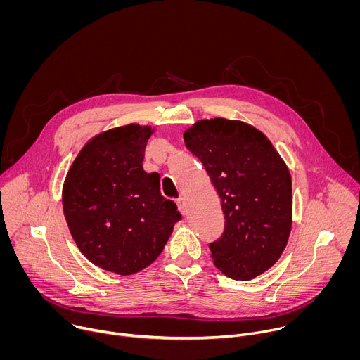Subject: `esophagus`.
I'll return each mask as SVG.
<instances>
[{"mask_svg":"<svg viewBox=\"0 0 360 360\" xmlns=\"http://www.w3.org/2000/svg\"><path fill=\"white\" fill-rule=\"evenodd\" d=\"M176 205H178V210L181 211L182 215H186V214H188V208H186V203H185V199H184V198H178V199H176Z\"/></svg>","mask_w":360,"mask_h":360,"instance_id":"esophagus-1","label":"esophagus"}]
</instances>
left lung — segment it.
Instances as JSON below:
<instances>
[{
  "label": "left lung",
  "mask_w": 360,
  "mask_h": 360,
  "mask_svg": "<svg viewBox=\"0 0 360 360\" xmlns=\"http://www.w3.org/2000/svg\"><path fill=\"white\" fill-rule=\"evenodd\" d=\"M184 141L221 198L225 229L210 243L215 266L232 279L259 276L278 262L292 228L286 164L261 131L242 121H198Z\"/></svg>",
  "instance_id": "1"
}]
</instances>
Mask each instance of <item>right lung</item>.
Segmentation results:
<instances>
[{
    "label": "right lung",
    "mask_w": 360,
    "mask_h": 360,
    "mask_svg": "<svg viewBox=\"0 0 360 360\" xmlns=\"http://www.w3.org/2000/svg\"><path fill=\"white\" fill-rule=\"evenodd\" d=\"M152 132L129 124L98 134L79 150L63 186L64 215L82 255L124 276L155 261L181 221L175 202L161 195L160 175L142 168Z\"/></svg>",
    "instance_id": "add662e5"
}]
</instances>
